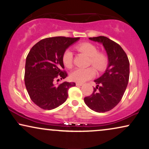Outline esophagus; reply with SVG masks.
<instances>
[{
	"mask_svg": "<svg viewBox=\"0 0 149 149\" xmlns=\"http://www.w3.org/2000/svg\"><path fill=\"white\" fill-rule=\"evenodd\" d=\"M76 86H82V83H79V82H76Z\"/></svg>",
	"mask_w": 149,
	"mask_h": 149,
	"instance_id": "1",
	"label": "esophagus"
}]
</instances>
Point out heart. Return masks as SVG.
<instances>
[{"instance_id": "b5f03b06", "label": "heart", "mask_w": 149, "mask_h": 149, "mask_svg": "<svg viewBox=\"0 0 149 149\" xmlns=\"http://www.w3.org/2000/svg\"><path fill=\"white\" fill-rule=\"evenodd\" d=\"M76 49L89 57L88 65H92L98 71H104L108 64V58L102 52H98L97 47L91 43L84 42L78 44ZM63 64L67 68L71 69L73 65V54L70 49H67L62 56ZM95 75V71L93 67L86 69L77 68L70 74L71 80L79 83H83L93 78Z\"/></svg>"}]
</instances>
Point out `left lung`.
Returning <instances> with one entry per match:
<instances>
[{"label": "left lung", "instance_id": "1", "mask_svg": "<svg viewBox=\"0 0 149 149\" xmlns=\"http://www.w3.org/2000/svg\"><path fill=\"white\" fill-rule=\"evenodd\" d=\"M89 39L102 43L109 63L104 74L95 80L97 86L93 93L84 100L91 110L106 112L114 108L123 96L130 78V61L120 45L108 37L100 36Z\"/></svg>", "mask_w": 149, "mask_h": 149}]
</instances>
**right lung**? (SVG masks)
<instances>
[{"label": "right lung", "instance_id": "1", "mask_svg": "<svg viewBox=\"0 0 149 149\" xmlns=\"http://www.w3.org/2000/svg\"><path fill=\"white\" fill-rule=\"evenodd\" d=\"M79 37H54L41 39L31 49L26 59L24 82L31 100L43 110L61 106L68 97L75 82H64L56 86L54 81L67 76L62 56L69 45ZM58 80H57L58 81Z\"/></svg>", "mask_w": 149, "mask_h": 149}]
</instances>
